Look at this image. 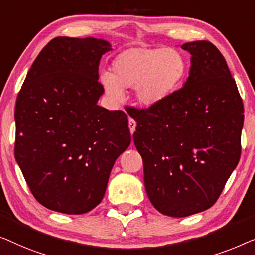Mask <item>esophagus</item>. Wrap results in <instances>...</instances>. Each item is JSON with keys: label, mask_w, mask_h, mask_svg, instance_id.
Instances as JSON below:
<instances>
[{"label": "esophagus", "mask_w": 255, "mask_h": 255, "mask_svg": "<svg viewBox=\"0 0 255 255\" xmlns=\"http://www.w3.org/2000/svg\"><path fill=\"white\" fill-rule=\"evenodd\" d=\"M128 126H129V130H130V134L132 135L135 132V128H136V121L134 119H131V118H129V121H128Z\"/></svg>", "instance_id": "obj_1"}]
</instances>
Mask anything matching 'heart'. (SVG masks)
<instances>
[{
	"instance_id": "heart-1",
	"label": "heart",
	"mask_w": 255,
	"mask_h": 255,
	"mask_svg": "<svg viewBox=\"0 0 255 255\" xmlns=\"http://www.w3.org/2000/svg\"><path fill=\"white\" fill-rule=\"evenodd\" d=\"M187 59L177 49L129 48L113 60L102 84L111 99H123L124 89L135 88L143 106H156L182 84L187 74Z\"/></svg>"
}]
</instances>
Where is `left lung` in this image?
<instances>
[{"mask_svg":"<svg viewBox=\"0 0 255 255\" xmlns=\"http://www.w3.org/2000/svg\"><path fill=\"white\" fill-rule=\"evenodd\" d=\"M191 71L163 103L137 110L132 135L148 198L159 213L185 217L220 198L242 152L244 105L215 45L187 42Z\"/></svg>","mask_w":255,"mask_h":255,"instance_id":"8db88e82","label":"left lung"}]
</instances>
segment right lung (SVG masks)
<instances>
[{"label":"right lung","mask_w":255,"mask_h":255,"mask_svg":"<svg viewBox=\"0 0 255 255\" xmlns=\"http://www.w3.org/2000/svg\"><path fill=\"white\" fill-rule=\"evenodd\" d=\"M111 49L102 39H52L17 96L15 158L35 200L51 210L80 215L98 206L130 144L127 114L97 105L99 61Z\"/></svg>","instance_id":"add662e5"}]
</instances>
